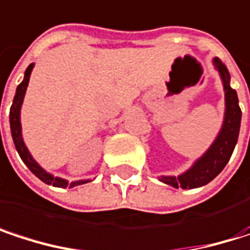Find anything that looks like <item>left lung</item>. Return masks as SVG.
Wrapping results in <instances>:
<instances>
[{
  "instance_id": "left-lung-1",
  "label": "left lung",
  "mask_w": 250,
  "mask_h": 250,
  "mask_svg": "<svg viewBox=\"0 0 250 250\" xmlns=\"http://www.w3.org/2000/svg\"><path fill=\"white\" fill-rule=\"evenodd\" d=\"M214 69L219 72L223 91H225V117L220 131L217 133L214 142L210 147L182 174L178 176L174 175H161L159 181L168 184L174 188L182 189H192L200 188L210 181H213L220 174L227 165L234 146L237 143L239 130H240V120L242 111L239 107V98L236 91L230 86V74L226 65L219 59H213Z\"/></svg>"
}]
</instances>
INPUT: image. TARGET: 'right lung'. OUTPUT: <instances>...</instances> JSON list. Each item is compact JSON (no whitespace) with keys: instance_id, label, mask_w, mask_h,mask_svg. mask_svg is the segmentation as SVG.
<instances>
[{"instance_id":"add662e5","label":"right lung","mask_w":250,"mask_h":250,"mask_svg":"<svg viewBox=\"0 0 250 250\" xmlns=\"http://www.w3.org/2000/svg\"><path fill=\"white\" fill-rule=\"evenodd\" d=\"M34 68V63H30L28 68L25 69L24 78L21 81V83L17 86L16 89V95H14V100H13V105H11V110H10V127H11V136H13V142L16 145V149L20 155V158L23 159V162L25 164V167L36 175L40 181H43L44 184L47 185H53V187H58V188H74L76 185H82V184H86V182H91V179H79V181H72L69 182L68 179H63L61 176H55L50 172H47L46 169H43L37 162L36 159L31 156L30 150L27 149L24 143V139H23V131H21V105H23V101H24L25 91H27V86H28V81H30V75H31V71Z\"/></svg>"}]
</instances>
